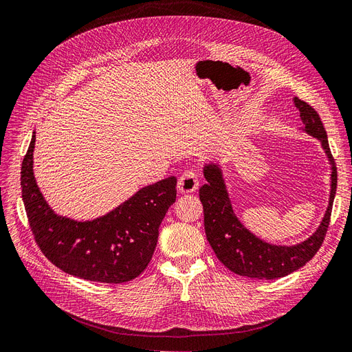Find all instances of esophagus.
<instances>
[{
    "label": "esophagus",
    "mask_w": 352,
    "mask_h": 352,
    "mask_svg": "<svg viewBox=\"0 0 352 352\" xmlns=\"http://www.w3.org/2000/svg\"><path fill=\"white\" fill-rule=\"evenodd\" d=\"M198 188H199V180L195 170H186L180 175L177 182V190L180 193H192Z\"/></svg>",
    "instance_id": "34e87169"
}]
</instances>
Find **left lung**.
I'll list each match as a JSON object with an SVG mask.
<instances>
[{"mask_svg": "<svg viewBox=\"0 0 352 352\" xmlns=\"http://www.w3.org/2000/svg\"><path fill=\"white\" fill-rule=\"evenodd\" d=\"M293 101L300 111V118L305 125L303 131L319 140L331 163V193L327 212L318 230L307 240L290 247L269 244L250 232L236 218L221 167L215 163L206 164L204 167L206 184L199 189L206 238L218 260L235 274L265 280L285 277L312 260L327 235L338 175L319 114L299 98H294Z\"/></svg>", "mask_w": 352, "mask_h": 352, "instance_id": "obj_1", "label": "left lung"}]
</instances>
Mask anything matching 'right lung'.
Segmentation results:
<instances>
[{"instance_id": "right-lung-1", "label": "right lung", "mask_w": 352, "mask_h": 352, "mask_svg": "<svg viewBox=\"0 0 352 352\" xmlns=\"http://www.w3.org/2000/svg\"><path fill=\"white\" fill-rule=\"evenodd\" d=\"M36 133L21 166V196L41 252L67 274L91 282L125 283L142 274L157 245L159 227L176 201L170 176L140 189L107 215L75 221L54 214L33 173Z\"/></svg>"}]
</instances>
